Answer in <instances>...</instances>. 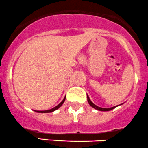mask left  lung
<instances>
[{
  "label": "left lung",
  "mask_w": 148,
  "mask_h": 148,
  "mask_svg": "<svg viewBox=\"0 0 148 148\" xmlns=\"http://www.w3.org/2000/svg\"><path fill=\"white\" fill-rule=\"evenodd\" d=\"M87 101H88L89 104L90 105V106H92V108H94L95 109H96V110H100V111H108V110H113L114 108H115L116 107H117V106H114V107H111V108H101V107H98L97 106H96V105H95L94 103H92V102L90 100V97H89V96L87 95Z\"/></svg>",
  "instance_id": "1"
}]
</instances>
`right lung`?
Here are the masks:
<instances>
[{
	"label": "right lung",
	"instance_id": "right-lung-1",
	"mask_svg": "<svg viewBox=\"0 0 148 148\" xmlns=\"http://www.w3.org/2000/svg\"><path fill=\"white\" fill-rule=\"evenodd\" d=\"M65 100H66V96H65V97H64V100H63L62 101H61V103H60L58 105V106H56V107L50 109V110H34V111H35V112H37V113H51V112H53L54 110H57V109H58L60 107H61V106H62L63 103H64V101H65Z\"/></svg>",
	"mask_w": 148,
	"mask_h": 148
}]
</instances>
